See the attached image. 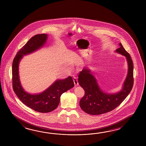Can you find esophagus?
Instances as JSON below:
<instances>
[{"instance_id": "1", "label": "esophagus", "mask_w": 146, "mask_h": 146, "mask_svg": "<svg viewBox=\"0 0 146 146\" xmlns=\"http://www.w3.org/2000/svg\"><path fill=\"white\" fill-rule=\"evenodd\" d=\"M74 85L75 86H77L79 84L78 81L76 77L74 78Z\"/></svg>"}]
</instances>
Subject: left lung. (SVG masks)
<instances>
[{
	"instance_id": "obj_1",
	"label": "left lung",
	"mask_w": 146,
	"mask_h": 146,
	"mask_svg": "<svg viewBox=\"0 0 146 146\" xmlns=\"http://www.w3.org/2000/svg\"><path fill=\"white\" fill-rule=\"evenodd\" d=\"M119 45L120 47L116 52L126 57L128 67L127 77L121 91L111 94L103 92L98 86L96 78L91 74V70L87 68H84L78 75V82L85 92L80 101V106L89 114L100 115L113 110L121 104L133 88V62L121 43Z\"/></svg>"
}]
</instances>
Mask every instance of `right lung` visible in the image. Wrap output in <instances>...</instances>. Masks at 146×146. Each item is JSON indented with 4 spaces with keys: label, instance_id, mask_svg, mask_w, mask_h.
I'll list each match as a JSON object with an SVG mask.
<instances>
[{
    "label": "right lung",
    "instance_id": "obj_1",
    "mask_svg": "<svg viewBox=\"0 0 146 146\" xmlns=\"http://www.w3.org/2000/svg\"><path fill=\"white\" fill-rule=\"evenodd\" d=\"M48 35L37 34L31 38L17 53L12 67L13 91L24 104L36 112L48 113L56 109L62 93L74 87L71 76L65 79L57 80L46 90L39 94H32L23 89L19 79V62L24 55L34 52L46 42Z\"/></svg>",
    "mask_w": 146,
    "mask_h": 146
}]
</instances>
